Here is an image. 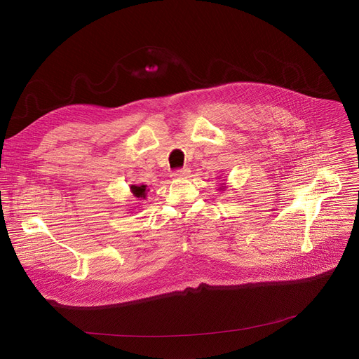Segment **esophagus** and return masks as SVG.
I'll return each instance as SVG.
<instances>
[{
    "mask_svg": "<svg viewBox=\"0 0 359 359\" xmlns=\"http://www.w3.org/2000/svg\"><path fill=\"white\" fill-rule=\"evenodd\" d=\"M190 175V169L189 168H180V169H175L172 170V175L174 178H187Z\"/></svg>",
    "mask_w": 359,
    "mask_h": 359,
    "instance_id": "obj_1",
    "label": "esophagus"
}]
</instances>
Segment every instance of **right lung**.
<instances>
[{
  "label": "right lung",
  "instance_id": "add662e5",
  "mask_svg": "<svg viewBox=\"0 0 359 359\" xmlns=\"http://www.w3.org/2000/svg\"><path fill=\"white\" fill-rule=\"evenodd\" d=\"M131 190H133L135 197H139V198H144L146 197V185H140V187L139 185H133Z\"/></svg>",
  "mask_w": 359,
  "mask_h": 359
}]
</instances>
